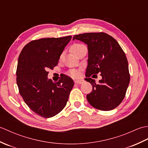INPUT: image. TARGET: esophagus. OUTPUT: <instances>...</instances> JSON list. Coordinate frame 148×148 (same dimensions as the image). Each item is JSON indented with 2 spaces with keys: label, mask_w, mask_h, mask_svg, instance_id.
<instances>
[{
  "label": "esophagus",
  "mask_w": 148,
  "mask_h": 148,
  "mask_svg": "<svg viewBox=\"0 0 148 148\" xmlns=\"http://www.w3.org/2000/svg\"><path fill=\"white\" fill-rule=\"evenodd\" d=\"M75 83H77V84H83L84 83V80L83 79H77V80H75L74 81Z\"/></svg>",
  "instance_id": "34e87169"
}]
</instances>
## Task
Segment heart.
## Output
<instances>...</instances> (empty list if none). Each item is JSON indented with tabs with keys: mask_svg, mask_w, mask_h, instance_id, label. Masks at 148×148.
<instances>
[{
	"mask_svg": "<svg viewBox=\"0 0 148 148\" xmlns=\"http://www.w3.org/2000/svg\"><path fill=\"white\" fill-rule=\"evenodd\" d=\"M84 45H81V44H74L73 45H72L71 46V49L72 53H74L76 51H77V49H79L80 48H81V47H83ZM69 74L70 76H72V77H76L78 75H79V72L78 71L76 70V69H72V70H71L70 71H69Z\"/></svg>",
	"mask_w": 148,
	"mask_h": 148,
	"instance_id": "1",
	"label": "heart"
}]
</instances>
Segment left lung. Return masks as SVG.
<instances>
[{
    "mask_svg": "<svg viewBox=\"0 0 148 148\" xmlns=\"http://www.w3.org/2000/svg\"><path fill=\"white\" fill-rule=\"evenodd\" d=\"M74 39L85 43L88 49L85 80L92 84L93 90L86 95L88 101L101 111L115 109L125 98L130 83L125 53L118 42L104 32L75 35ZM98 73H101L102 79L97 84L90 77Z\"/></svg>",
    "mask_w": 148,
    "mask_h": 148,
    "instance_id": "8db88e82",
    "label": "left lung"
}]
</instances>
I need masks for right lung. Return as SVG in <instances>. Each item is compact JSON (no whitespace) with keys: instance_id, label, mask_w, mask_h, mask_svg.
I'll return each mask as SVG.
<instances>
[{"instance_id":"obj_1","label":"right lung","mask_w":148,"mask_h":148,"mask_svg":"<svg viewBox=\"0 0 148 148\" xmlns=\"http://www.w3.org/2000/svg\"><path fill=\"white\" fill-rule=\"evenodd\" d=\"M72 36L34 40L24 46L19 56L16 83L26 104L43 118L56 115L67 104L74 86L64 75L57 82L48 79V69L57 65L60 56Z\"/></svg>"}]
</instances>
